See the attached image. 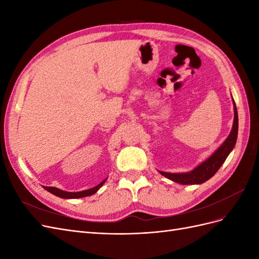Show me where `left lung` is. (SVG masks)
<instances>
[{
    "label": "left lung",
    "mask_w": 259,
    "mask_h": 259,
    "mask_svg": "<svg viewBox=\"0 0 259 259\" xmlns=\"http://www.w3.org/2000/svg\"><path fill=\"white\" fill-rule=\"evenodd\" d=\"M233 110H234V117H233V124H232L230 134L226 138V140L222 144V146L219 147L217 150L209 156V158H207L205 161H203L192 170L186 171V173H168V171H163V170H159V173L164 177L173 180V182L180 185H200L207 182L209 178L213 177L216 171L221 168L223 163L226 161L227 156H228L230 152L233 150V148L237 143L239 120H238V110H237L234 100H233Z\"/></svg>",
    "instance_id": "8db88e82"
}]
</instances>
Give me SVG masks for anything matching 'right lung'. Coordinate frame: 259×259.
<instances>
[{
    "mask_svg": "<svg viewBox=\"0 0 259 259\" xmlns=\"http://www.w3.org/2000/svg\"><path fill=\"white\" fill-rule=\"evenodd\" d=\"M106 180H107V178L104 179L103 182L94 188H91V189H88V190L79 191V192H68V191L58 189V188H56V187H44V189L53 193L54 195H56V197H59L62 199H79V198H84V197H90V195L96 193L100 189V188L103 187V185L106 183Z\"/></svg>",
    "mask_w": 259,
    "mask_h": 259,
    "instance_id": "obj_1",
    "label": "right lung"
}]
</instances>
